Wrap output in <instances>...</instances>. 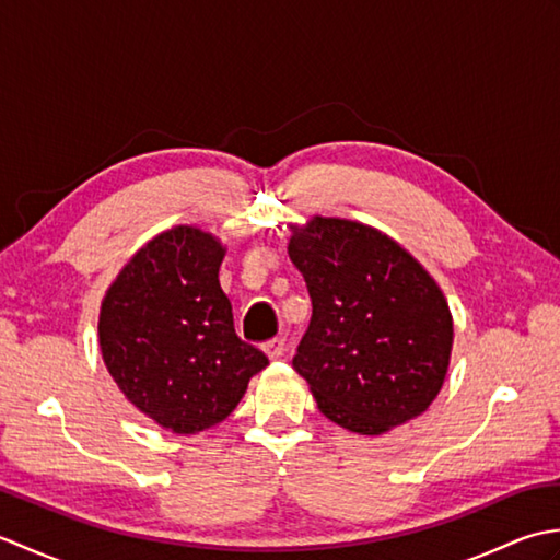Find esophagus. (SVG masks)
<instances>
[{
	"instance_id": "1",
	"label": "esophagus",
	"mask_w": 560,
	"mask_h": 560,
	"mask_svg": "<svg viewBox=\"0 0 560 560\" xmlns=\"http://www.w3.org/2000/svg\"><path fill=\"white\" fill-rule=\"evenodd\" d=\"M265 353L269 355L271 361H277V359H281L283 353H287V339H271V341H267L265 343Z\"/></svg>"
}]
</instances>
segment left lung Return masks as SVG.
Returning <instances> with one entry per match:
<instances>
[{"mask_svg": "<svg viewBox=\"0 0 560 560\" xmlns=\"http://www.w3.org/2000/svg\"><path fill=\"white\" fill-rule=\"evenodd\" d=\"M289 257L313 301L293 368L317 409L351 433L383 435L431 407L455 339L431 273L389 235L349 219L291 225Z\"/></svg>", "mask_w": 560, "mask_h": 560, "instance_id": "1", "label": "left lung"}]
</instances>
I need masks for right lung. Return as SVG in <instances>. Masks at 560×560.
<instances>
[{"instance_id":"add662e5","label":"right lung","mask_w":560,"mask_h":560,"mask_svg":"<svg viewBox=\"0 0 560 560\" xmlns=\"http://www.w3.org/2000/svg\"><path fill=\"white\" fill-rule=\"evenodd\" d=\"M225 247L197 225H173L139 247L105 291L103 363L127 401L165 431L221 423L249 377L269 365L235 335L219 283Z\"/></svg>"}]
</instances>
